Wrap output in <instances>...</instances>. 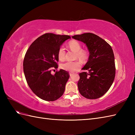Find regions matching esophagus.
I'll return each mask as SVG.
<instances>
[{"label":"esophagus","mask_w":135,"mask_h":135,"mask_svg":"<svg viewBox=\"0 0 135 135\" xmlns=\"http://www.w3.org/2000/svg\"><path fill=\"white\" fill-rule=\"evenodd\" d=\"M73 74H74V73H69V75H70V76H71Z\"/></svg>","instance_id":"1"}]
</instances>
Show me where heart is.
Returning a JSON list of instances; mask_svg holds the SVG:
<instances>
[{
  "mask_svg": "<svg viewBox=\"0 0 135 135\" xmlns=\"http://www.w3.org/2000/svg\"><path fill=\"white\" fill-rule=\"evenodd\" d=\"M69 46L71 50L76 52V57L80 59H85L86 58L87 54V52L81 50V44L76 40H71L69 43ZM65 51L63 46L60 47L57 53L58 58L60 61H63L65 59ZM80 64L77 61H68L60 65L61 69L67 71L74 72L78 69L79 68Z\"/></svg>",
  "mask_w": 135,
  "mask_h": 135,
  "instance_id": "heart-1",
  "label": "heart"
}]
</instances>
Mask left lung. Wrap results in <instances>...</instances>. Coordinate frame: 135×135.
Masks as SVG:
<instances>
[{
	"label": "left lung",
	"mask_w": 135,
	"mask_h": 135,
	"mask_svg": "<svg viewBox=\"0 0 135 135\" xmlns=\"http://www.w3.org/2000/svg\"><path fill=\"white\" fill-rule=\"evenodd\" d=\"M85 44L89 56L79 74L78 82L80 93L88 99H96L107 93L115 78V66L112 47L97 35L87 32L72 36Z\"/></svg>",
	"instance_id": "1"
}]
</instances>
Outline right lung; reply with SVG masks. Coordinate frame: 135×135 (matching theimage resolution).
Returning a JSON list of instances; mask_svg holds the SVG:
<instances>
[{
	"label": "right lung",
	"instance_id": "right-lung-1",
	"mask_svg": "<svg viewBox=\"0 0 135 135\" xmlns=\"http://www.w3.org/2000/svg\"><path fill=\"white\" fill-rule=\"evenodd\" d=\"M69 35L46 33L32 42L24 57L23 72L27 83L35 95L45 101H53L62 96L70 75L62 69L51 74L52 68H58L57 53Z\"/></svg>",
	"mask_w": 135,
	"mask_h": 135
}]
</instances>
